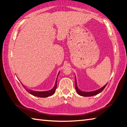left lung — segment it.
<instances>
[{
	"instance_id": "obj_1",
	"label": "left lung",
	"mask_w": 127,
	"mask_h": 127,
	"mask_svg": "<svg viewBox=\"0 0 127 127\" xmlns=\"http://www.w3.org/2000/svg\"><path fill=\"white\" fill-rule=\"evenodd\" d=\"M107 83L103 87L101 88L100 89L96 90L95 91H81L78 89V88L77 87V81H76V78L75 76V88H76V90L77 93H78V95L82 96H84V97H90V96H95L97 95V94H99L100 93H101L102 91L103 90V89L105 88V87L107 85Z\"/></svg>"
}]
</instances>
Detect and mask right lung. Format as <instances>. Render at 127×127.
Here are the masks:
<instances>
[{
	"label": "right lung",
	"mask_w": 127,
	"mask_h": 127,
	"mask_svg": "<svg viewBox=\"0 0 127 127\" xmlns=\"http://www.w3.org/2000/svg\"><path fill=\"white\" fill-rule=\"evenodd\" d=\"M59 73H60V72H59V73H58L57 77L58 76ZM57 78L56 79V80L55 86L52 89H51L50 90L44 91H37L32 90L28 89V88H26L25 85H24L23 84H23V86L24 87V88L25 89V90L27 91L29 93L31 94L32 95L34 96L39 97H49L50 96L52 95L53 94L55 93L56 89V87H57Z\"/></svg>",
	"instance_id": "obj_1"
}]
</instances>
